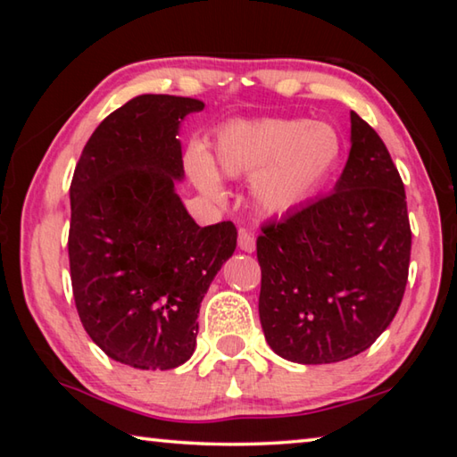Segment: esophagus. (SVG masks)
Returning <instances> with one entry per match:
<instances>
[{
	"instance_id": "esophagus-1",
	"label": "esophagus",
	"mask_w": 457,
	"mask_h": 457,
	"mask_svg": "<svg viewBox=\"0 0 457 457\" xmlns=\"http://www.w3.org/2000/svg\"><path fill=\"white\" fill-rule=\"evenodd\" d=\"M237 247H239V250H242V252H247V253H252L253 250H256V237H253L252 231H247L245 228L239 229V234H237Z\"/></svg>"
}]
</instances>
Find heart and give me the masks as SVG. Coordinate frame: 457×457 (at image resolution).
<instances>
[{"label": "heart", "mask_w": 457, "mask_h": 457, "mask_svg": "<svg viewBox=\"0 0 457 457\" xmlns=\"http://www.w3.org/2000/svg\"><path fill=\"white\" fill-rule=\"evenodd\" d=\"M340 157L343 141L330 125L308 119H260L220 129L215 163L205 149L191 146L185 167L195 187L213 199L223 195L219 168L228 177H252L253 207L266 218H282L322 191Z\"/></svg>", "instance_id": "obj_1"}]
</instances>
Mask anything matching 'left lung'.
Returning <instances> with one entry per match:
<instances>
[{
    "label": "left lung",
    "instance_id": "8db88e82",
    "mask_svg": "<svg viewBox=\"0 0 457 457\" xmlns=\"http://www.w3.org/2000/svg\"><path fill=\"white\" fill-rule=\"evenodd\" d=\"M262 231L260 322L282 359H351L395 319L411 256L405 187L381 137L357 112L330 195Z\"/></svg>",
    "mask_w": 457,
    "mask_h": 457
}]
</instances>
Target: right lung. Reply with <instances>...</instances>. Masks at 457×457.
Here are the masks:
<instances>
[{"instance_id":"add662e5","label":"right lung","mask_w":457,"mask_h":457,"mask_svg":"<svg viewBox=\"0 0 457 457\" xmlns=\"http://www.w3.org/2000/svg\"><path fill=\"white\" fill-rule=\"evenodd\" d=\"M197 98L141 95L100 122L71 185L76 311L108 357L143 370L191 359L201 300L236 250L231 221L199 228L177 195L183 119Z\"/></svg>"}]
</instances>
